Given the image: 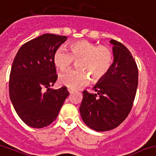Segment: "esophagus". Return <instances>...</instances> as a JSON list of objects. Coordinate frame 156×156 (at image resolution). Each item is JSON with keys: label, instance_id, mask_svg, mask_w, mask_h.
Returning <instances> with one entry per match:
<instances>
[{"label": "esophagus", "instance_id": "1", "mask_svg": "<svg viewBox=\"0 0 156 156\" xmlns=\"http://www.w3.org/2000/svg\"><path fill=\"white\" fill-rule=\"evenodd\" d=\"M67 90H68V92H69V93H73L74 92V90H73V89H71V88H67Z\"/></svg>", "mask_w": 156, "mask_h": 156}]
</instances>
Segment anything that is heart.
Here are the masks:
<instances>
[{
  "label": "heart",
  "mask_w": 156,
  "mask_h": 156,
  "mask_svg": "<svg viewBox=\"0 0 156 156\" xmlns=\"http://www.w3.org/2000/svg\"><path fill=\"white\" fill-rule=\"evenodd\" d=\"M68 51L60 47L55 51L53 62L60 70L68 69L77 60L79 69H69L60 73L59 81L71 89H80L90 82L101 80L107 74L113 62V53L106 46H97L86 40L70 44Z\"/></svg>",
  "instance_id": "obj_1"
}]
</instances>
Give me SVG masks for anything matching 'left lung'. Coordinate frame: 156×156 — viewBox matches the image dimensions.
<instances>
[{
  "instance_id": "left-lung-1",
  "label": "left lung",
  "mask_w": 156,
  "mask_h": 156,
  "mask_svg": "<svg viewBox=\"0 0 156 156\" xmlns=\"http://www.w3.org/2000/svg\"><path fill=\"white\" fill-rule=\"evenodd\" d=\"M114 60L109 72L93 87L96 93L83 92L80 107L86 125L98 132L113 129L131 111L138 87L139 71L129 50L111 40Z\"/></svg>"
}]
</instances>
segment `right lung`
Instances as JSON below:
<instances>
[{
  "label": "right lung",
  "instance_id": "1",
  "mask_svg": "<svg viewBox=\"0 0 156 156\" xmlns=\"http://www.w3.org/2000/svg\"><path fill=\"white\" fill-rule=\"evenodd\" d=\"M66 39L52 34L41 35L22 45L13 62L10 99L19 117L32 128L51 124L69 96L66 87L50 88L57 80L53 55Z\"/></svg>",
  "mask_w": 156,
  "mask_h": 156
}]
</instances>
